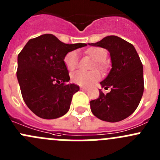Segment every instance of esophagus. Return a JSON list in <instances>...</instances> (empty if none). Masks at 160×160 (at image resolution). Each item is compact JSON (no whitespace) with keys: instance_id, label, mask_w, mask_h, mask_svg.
Masks as SVG:
<instances>
[{"instance_id":"obj_1","label":"esophagus","mask_w":160,"mask_h":160,"mask_svg":"<svg viewBox=\"0 0 160 160\" xmlns=\"http://www.w3.org/2000/svg\"><path fill=\"white\" fill-rule=\"evenodd\" d=\"M81 90H85V91H86V90H88V88H84V87H81Z\"/></svg>"}]
</instances>
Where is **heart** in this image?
<instances>
[{
  "label": "heart",
  "instance_id": "b5f03b06",
  "mask_svg": "<svg viewBox=\"0 0 160 160\" xmlns=\"http://www.w3.org/2000/svg\"><path fill=\"white\" fill-rule=\"evenodd\" d=\"M87 53L93 58L95 60L96 64L93 65V67L97 65V67H101V62L106 59L107 52L102 48H91L87 50ZM79 53L77 50H73L66 55L64 58V62L70 71H72L77 68L79 65ZM101 78V74L98 71L93 70L90 72L79 70L73 72L71 76V80L76 84L83 87H90L96 83Z\"/></svg>",
  "mask_w": 160,
  "mask_h": 160
}]
</instances>
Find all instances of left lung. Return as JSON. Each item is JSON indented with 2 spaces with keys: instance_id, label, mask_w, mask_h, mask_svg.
<instances>
[{
  "instance_id": "obj_1",
  "label": "left lung",
  "mask_w": 160,
  "mask_h": 160,
  "mask_svg": "<svg viewBox=\"0 0 160 160\" xmlns=\"http://www.w3.org/2000/svg\"><path fill=\"white\" fill-rule=\"evenodd\" d=\"M89 45L108 50L112 67L108 77L101 82L102 88H110L111 91L104 94L100 90L99 98L90 101L92 113L105 122L124 120L136 110L144 91L139 56L133 45L115 35Z\"/></svg>"
}]
</instances>
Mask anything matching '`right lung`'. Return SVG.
<instances>
[{"label":"right lung","instance_id":"right-lung-1","mask_svg":"<svg viewBox=\"0 0 160 160\" xmlns=\"http://www.w3.org/2000/svg\"><path fill=\"white\" fill-rule=\"evenodd\" d=\"M85 43L65 44L52 34L31 38L18 56L17 78L24 101L41 118L55 119L69 111L80 87L70 80L64 62L69 52Z\"/></svg>","mask_w":160,"mask_h":160}]
</instances>
